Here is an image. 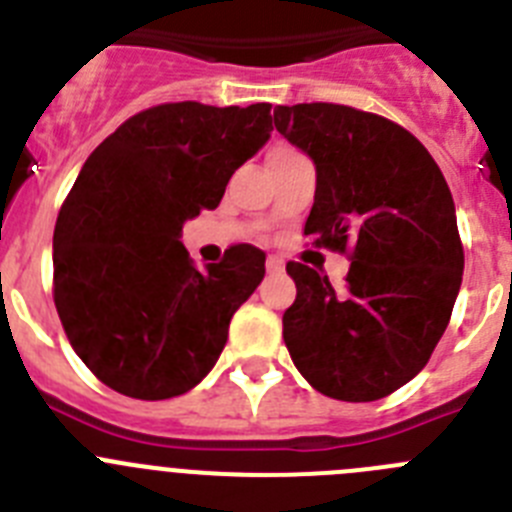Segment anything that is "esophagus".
Listing matches in <instances>:
<instances>
[{
  "mask_svg": "<svg viewBox=\"0 0 512 512\" xmlns=\"http://www.w3.org/2000/svg\"><path fill=\"white\" fill-rule=\"evenodd\" d=\"M283 270H285L283 257H278V255L267 257V273H283Z\"/></svg>",
  "mask_w": 512,
  "mask_h": 512,
  "instance_id": "34e87169",
  "label": "esophagus"
}]
</instances>
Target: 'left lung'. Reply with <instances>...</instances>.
Listing matches in <instances>:
<instances>
[{"label":"left lung","instance_id":"left-lung-1","mask_svg":"<svg viewBox=\"0 0 512 512\" xmlns=\"http://www.w3.org/2000/svg\"><path fill=\"white\" fill-rule=\"evenodd\" d=\"M275 127L316 165L303 234L352 260L342 288L285 265L298 290L285 347L319 393L380 400L426 367L449 326L464 270L451 191L426 147L380 114L313 101L275 107Z\"/></svg>","mask_w":512,"mask_h":512}]
</instances>
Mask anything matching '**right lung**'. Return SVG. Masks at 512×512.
<instances>
[{
  "label": "right lung",
  "mask_w": 512,
  "mask_h": 512,
  "mask_svg": "<svg viewBox=\"0 0 512 512\" xmlns=\"http://www.w3.org/2000/svg\"><path fill=\"white\" fill-rule=\"evenodd\" d=\"M270 109L158 104L119 124L78 173L53 232V301L107 388L176 398L216 365L234 311L265 278V252L232 245L199 270L181 229L216 209L265 145Z\"/></svg>",
  "instance_id": "add662e5"
}]
</instances>
